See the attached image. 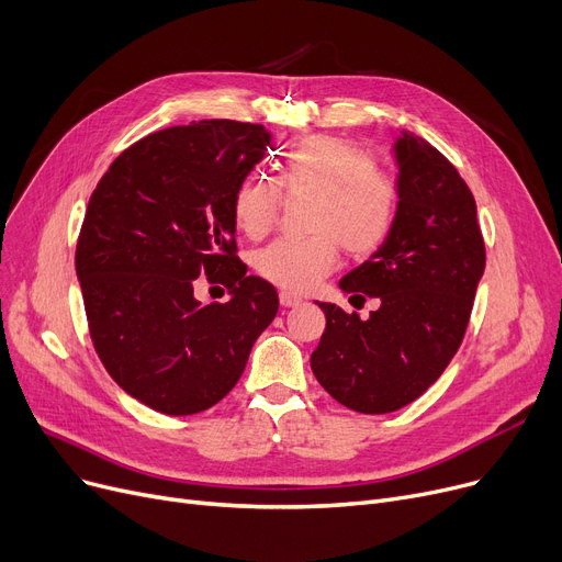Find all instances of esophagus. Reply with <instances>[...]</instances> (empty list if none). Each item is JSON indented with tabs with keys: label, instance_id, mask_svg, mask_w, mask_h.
<instances>
[{
	"label": "esophagus",
	"instance_id": "34e87169",
	"mask_svg": "<svg viewBox=\"0 0 562 562\" xmlns=\"http://www.w3.org/2000/svg\"><path fill=\"white\" fill-rule=\"evenodd\" d=\"M303 301L299 299V296H293V293H289V291H282L280 293V305L282 307H299Z\"/></svg>",
	"mask_w": 562,
	"mask_h": 562
}]
</instances>
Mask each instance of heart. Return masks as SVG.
I'll return each mask as SVG.
<instances>
[{
  "label": "heart",
  "instance_id": "1",
  "mask_svg": "<svg viewBox=\"0 0 562 562\" xmlns=\"http://www.w3.org/2000/svg\"><path fill=\"white\" fill-rule=\"evenodd\" d=\"M312 195L307 239H280L255 257L257 273L289 293H305L326 278L339 246L352 257L375 252L394 229L401 187L378 168L364 145L330 134L293 140L278 161V182L250 175L236 187L232 216L250 239H261L278 221L282 191Z\"/></svg>",
  "mask_w": 562,
  "mask_h": 562
}]
</instances>
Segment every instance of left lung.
<instances>
[{
	"label": "left lung",
	"mask_w": 562,
	"mask_h": 562,
	"mask_svg": "<svg viewBox=\"0 0 562 562\" xmlns=\"http://www.w3.org/2000/svg\"><path fill=\"white\" fill-rule=\"evenodd\" d=\"M401 204L387 241L339 289L378 299L360 318L318 303L326 330L312 352L321 387L362 415L419 398L458 352L485 271L476 200L456 166L422 136L396 140Z\"/></svg>",
	"instance_id": "8db88e82"
}]
</instances>
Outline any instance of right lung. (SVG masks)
Segmentation results:
<instances>
[{
	"label": "right lung",
	"mask_w": 562,
	"mask_h": 562,
	"mask_svg": "<svg viewBox=\"0 0 562 562\" xmlns=\"http://www.w3.org/2000/svg\"><path fill=\"white\" fill-rule=\"evenodd\" d=\"M271 134L239 121L168 127L130 145L102 175L81 223L75 269L98 358L161 415L210 409L239 382L278 314L276 286L236 255L234 191ZM198 281L227 304L202 306Z\"/></svg>",
	"instance_id": "1"
}]
</instances>
